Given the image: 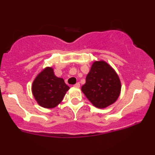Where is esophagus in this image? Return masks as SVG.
<instances>
[{
	"label": "esophagus",
	"mask_w": 155,
	"mask_h": 155,
	"mask_svg": "<svg viewBox=\"0 0 155 155\" xmlns=\"http://www.w3.org/2000/svg\"><path fill=\"white\" fill-rule=\"evenodd\" d=\"M74 86L75 87H78V88H79V87H80V84H79V82H77V83H76L74 85Z\"/></svg>",
	"instance_id": "esophagus-1"
}]
</instances>
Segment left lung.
<instances>
[{
	"instance_id": "1",
	"label": "left lung",
	"mask_w": 155,
	"mask_h": 155,
	"mask_svg": "<svg viewBox=\"0 0 155 155\" xmlns=\"http://www.w3.org/2000/svg\"><path fill=\"white\" fill-rule=\"evenodd\" d=\"M81 91L97 108H106L120 96L121 83L112 68L104 61H95L86 77Z\"/></svg>"
}]
</instances>
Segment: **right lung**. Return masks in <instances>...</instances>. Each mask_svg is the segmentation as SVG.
<instances>
[{"label": "right lung", "mask_w": 155, "mask_h": 155, "mask_svg": "<svg viewBox=\"0 0 155 155\" xmlns=\"http://www.w3.org/2000/svg\"><path fill=\"white\" fill-rule=\"evenodd\" d=\"M68 90L64 80L57 77L53 69L49 67L37 76L32 86V92L38 104L47 108L58 106Z\"/></svg>", "instance_id": "right-lung-1"}]
</instances>
